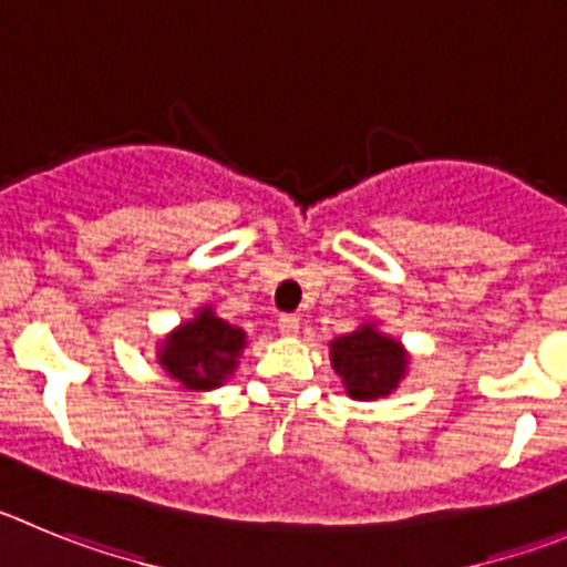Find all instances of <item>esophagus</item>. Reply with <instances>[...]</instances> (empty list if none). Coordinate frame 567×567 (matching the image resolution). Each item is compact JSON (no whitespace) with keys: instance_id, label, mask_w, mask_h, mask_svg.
I'll return each mask as SVG.
<instances>
[{"instance_id":"obj_1","label":"esophagus","mask_w":567,"mask_h":567,"mask_svg":"<svg viewBox=\"0 0 567 567\" xmlns=\"http://www.w3.org/2000/svg\"><path fill=\"white\" fill-rule=\"evenodd\" d=\"M279 333H282V336L299 333V316H293V313L279 316Z\"/></svg>"}]
</instances>
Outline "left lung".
Here are the masks:
<instances>
[{"label":"left lung","mask_w":567,"mask_h":567,"mask_svg":"<svg viewBox=\"0 0 567 567\" xmlns=\"http://www.w3.org/2000/svg\"><path fill=\"white\" fill-rule=\"evenodd\" d=\"M330 359L347 392L361 401L390 395L406 370V355L401 344L375 333L372 328H359L355 333L336 339L330 344Z\"/></svg>","instance_id":"8db88e82"}]
</instances>
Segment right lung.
Wrapping results in <instances>:
<instances>
[{
  "instance_id": "right-lung-1",
  "label": "right lung",
  "mask_w": 567,
  "mask_h": 567,
  "mask_svg": "<svg viewBox=\"0 0 567 567\" xmlns=\"http://www.w3.org/2000/svg\"><path fill=\"white\" fill-rule=\"evenodd\" d=\"M243 347L246 333L206 308L195 321L183 324L172 339H166L161 364L188 390H208L220 386L223 379L231 375Z\"/></svg>"
}]
</instances>
